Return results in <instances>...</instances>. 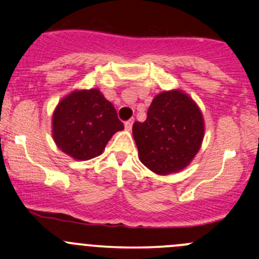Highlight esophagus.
<instances>
[{
	"mask_svg": "<svg viewBox=\"0 0 259 259\" xmlns=\"http://www.w3.org/2000/svg\"><path fill=\"white\" fill-rule=\"evenodd\" d=\"M133 124H134V120H133V119H130V120H127V121H125V129H126V130H132Z\"/></svg>",
	"mask_w": 259,
	"mask_h": 259,
	"instance_id": "1",
	"label": "esophagus"
}]
</instances>
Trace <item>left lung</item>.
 I'll return each instance as SVG.
<instances>
[{"instance_id": "8db88e82", "label": "left lung", "mask_w": 259, "mask_h": 259, "mask_svg": "<svg viewBox=\"0 0 259 259\" xmlns=\"http://www.w3.org/2000/svg\"><path fill=\"white\" fill-rule=\"evenodd\" d=\"M133 137L146 168L159 176L178 173L202 145V111L182 90L164 91L153 99L145 121L134 122Z\"/></svg>"}]
</instances>
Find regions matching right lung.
<instances>
[{
	"label": "right lung",
	"instance_id": "1",
	"mask_svg": "<svg viewBox=\"0 0 259 259\" xmlns=\"http://www.w3.org/2000/svg\"><path fill=\"white\" fill-rule=\"evenodd\" d=\"M124 129L116 110L98 89L76 90L65 96L52 115V138L76 160L100 155L116 132Z\"/></svg>",
	"mask_w": 259,
	"mask_h": 259
}]
</instances>
